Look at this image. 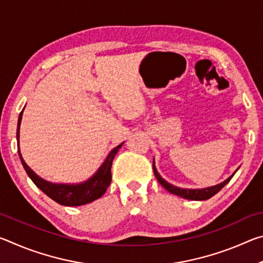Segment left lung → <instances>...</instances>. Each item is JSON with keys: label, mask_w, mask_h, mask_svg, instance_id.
I'll list each match as a JSON object with an SVG mask.
<instances>
[{"label": "left lung", "mask_w": 263, "mask_h": 263, "mask_svg": "<svg viewBox=\"0 0 263 263\" xmlns=\"http://www.w3.org/2000/svg\"><path fill=\"white\" fill-rule=\"evenodd\" d=\"M153 172H154V175L157 177V180L159 181V183L161 184L164 189L169 193L174 194L176 196H180V197H183L186 199H193V201H205V199L211 198L212 196H215L218 191L220 189L224 188V186L229 183L230 180L232 179L233 175H231L228 180H225L222 183L220 184H217V185H213L210 186V188H204V189H182V188H177V186L173 185L171 183H168L167 181H164L161 176L159 175V173L157 171V168H155L154 163H153Z\"/></svg>", "instance_id": "1"}]
</instances>
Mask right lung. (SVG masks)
Listing matches in <instances>:
<instances>
[{
  "label": "right lung",
  "mask_w": 263,
  "mask_h": 263,
  "mask_svg": "<svg viewBox=\"0 0 263 263\" xmlns=\"http://www.w3.org/2000/svg\"><path fill=\"white\" fill-rule=\"evenodd\" d=\"M22 114H23V111L20 114L18 125H17V140H18L20 138V125L22 121ZM123 144L118 145L117 147H115L111 151L108 158L105 159L103 164H102L101 168L97 171L96 174L92 176L91 179H89L88 181L80 184H55L43 180L42 177H39L32 169L25 163L20 152V147L18 155L26 174L29 175L33 183L37 185L44 194L47 195L48 197L53 199V201L61 204V205L79 206L94 202L95 199L100 198L101 196L105 193L106 189L109 188V185L111 183V166H112L114 158L115 155L117 154L118 149L122 147Z\"/></svg>",
  "instance_id": "add662e5"
}]
</instances>
